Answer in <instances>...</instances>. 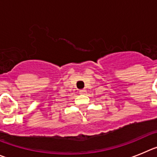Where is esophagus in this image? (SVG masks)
<instances>
[{
  "mask_svg": "<svg viewBox=\"0 0 157 157\" xmlns=\"http://www.w3.org/2000/svg\"><path fill=\"white\" fill-rule=\"evenodd\" d=\"M80 94H86V90H84V89H83V90H80Z\"/></svg>",
  "mask_w": 157,
  "mask_h": 157,
  "instance_id": "1",
  "label": "esophagus"
}]
</instances>
